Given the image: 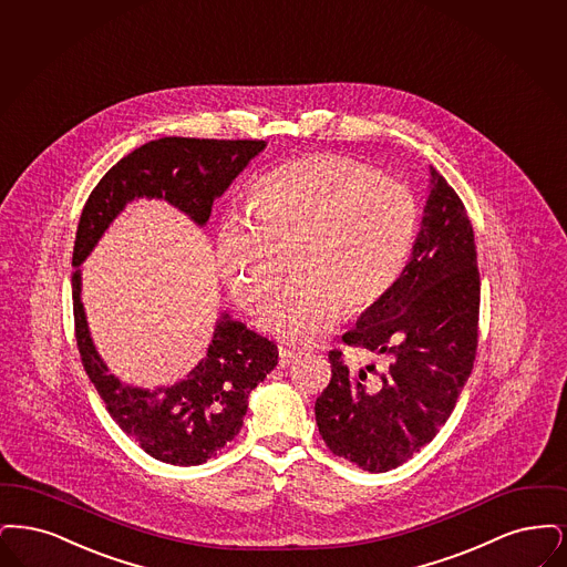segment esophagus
Masks as SVG:
<instances>
[{
	"label": "esophagus",
	"mask_w": 567,
	"mask_h": 567,
	"mask_svg": "<svg viewBox=\"0 0 567 567\" xmlns=\"http://www.w3.org/2000/svg\"><path fill=\"white\" fill-rule=\"evenodd\" d=\"M296 358H298V351L284 346L279 347V364L281 367H288L290 362H295Z\"/></svg>",
	"instance_id": "1"
}]
</instances>
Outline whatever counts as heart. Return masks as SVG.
I'll return each instance as SVG.
<instances>
[{
  "label": "heart",
  "mask_w": 567,
  "mask_h": 567,
  "mask_svg": "<svg viewBox=\"0 0 567 567\" xmlns=\"http://www.w3.org/2000/svg\"><path fill=\"white\" fill-rule=\"evenodd\" d=\"M249 220L224 221L216 258L237 305L258 313L286 272L265 328L311 343L341 316L394 286L417 233L415 195L398 177L346 154H307L260 177Z\"/></svg>",
  "instance_id": "obj_1"
}]
</instances>
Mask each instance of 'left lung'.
<instances>
[{
    "instance_id": "8db88e82",
    "label": "left lung",
    "mask_w": 567,
    "mask_h": 567,
    "mask_svg": "<svg viewBox=\"0 0 567 567\" xmlns=\"http://www.w3.org/2000/svg\"><path fill=\"white\" fill-rule=\"evenodd\" d=\"M481 275L466 207L430 167V197L409 265L343 334L385 358V370L349 369L328 351L332 377L316 400L326 446L369 472L411 460L451 417L478 347Z\"/></svg>"
}]
</instances>
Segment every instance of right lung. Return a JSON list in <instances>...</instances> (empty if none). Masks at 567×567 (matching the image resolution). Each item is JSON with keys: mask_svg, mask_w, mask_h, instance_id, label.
Masks as SVG:
<instances>
[{"mask_svg": "<svg viewBox=\"0 0 567 567\" xmlns=\"http://www.w3.org/2000/svg\"><path fill=\"white\" fill-rule=\"evenodd\" d=\"M262 140L163 137L133 150L99 179L84 203L72 265L89 256L107 224L128 200H169L197 224L209 220L214 200L265 150ZM74 332L82 367L110 417L148 455L173 466H197L230 443L247 411V395L277 367V346L224 316L205 360L182 383L161 390L126 388L93 347L80 302V271L72 272Z\"/></svg>", "mask_w": 567, "mask_h": 567, "instance_id": "1", "label": "right lung"}]
</instances>
